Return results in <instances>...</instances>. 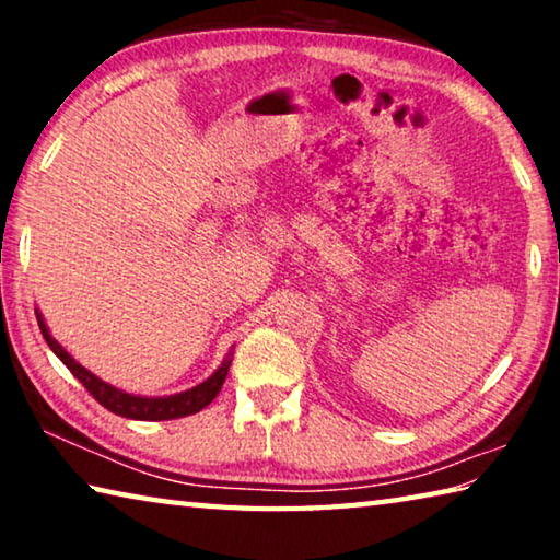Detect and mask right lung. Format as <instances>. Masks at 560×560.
<instances>
[{
    "label": "right lung",
    "instance_id": "1",
    "mask_svg": "<svg viewBox=\"0 0 560 560\" xmlns=\"http://www.w3.org/2000/svg\"><path fill=\"white\" fill-rule=\"evenodd\" d=\"M36 320H39V328H42V336L46 338V343L56 353V358L61 360V363L69 368L73 373V377H79V383L86 387V390L96 397V400L110 410L113 415H120V417H128V420H177V417H187V415H195L200 412L202 407L210 405L217 395H220L222 385L226 381V373H230V365L232 360L226 358L224 363L217 368L214 375L207 377L205 383L189 387L185 393H177V395H170V397H140V395H130V393H122L118 387H113L108 383H103L101 377H96L93 373H89L86 368L75 363V360L66 353V350L56 343L51 338L49 328H46L42 314H36Z\"/></svg>",
    "mask_w": 560,
    "mask_h": 560
}]
</instances>
